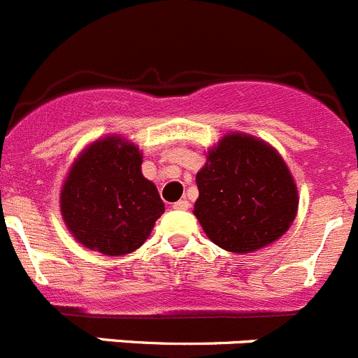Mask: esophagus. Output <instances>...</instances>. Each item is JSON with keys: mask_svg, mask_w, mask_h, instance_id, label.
Wrapping results in <instances>:
<instances>
[{"mask_svg": "<svg viewBox=\"0 0 358 358\" xmlns=\"http://www.w3.org/2000/svg\"><path fill=\"white\" fill-rule=\"evenodd\" d=\"M188 208H189V202L186 201V199H181V201H177L176 204H173V209H179V211H186Z\"/></svg>", "mask_w": 358, "mask_h": 358, "instance_id": "1", "label": "esophagus"}]
</instances>
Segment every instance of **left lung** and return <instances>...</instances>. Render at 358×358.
Returning a JSON list of instances; mask_svg holds the SVG:
<instances>
[{"label":"left lung","instance_id":"1","mask_svg":"<svg viewBox=\"0 0 358 358\" xmlns=\"http://www.w3.org/2000/svg\"><path fill=\"white\" fill-rule=\"evenodd\" d=\"M193 215L224 250L250 254L280 238L298 211V192L280 154L266 142L231 133L196 173Z\"/></svg>","mask_w":358,"mask_h":358}]
</instances>
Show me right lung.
<instances>
[{
	"mask_svg": "<svg viewBox=\"0 0 358 358\" xmlns=\"http://www.w3.org/2000/svg\"><path fill=\"white\" fill-rule=\"evenodd\" d=\"M60 208L78 243L111 257L142 247L165 211L154 182L142 176V152L120 136L97 140L76 157Z\"/></svg>",
	"mask_w": 358,
	"mask_h": 358,
	"instance_id": "right-lung-1",
	"label": "right lung"
}]
</instances>
